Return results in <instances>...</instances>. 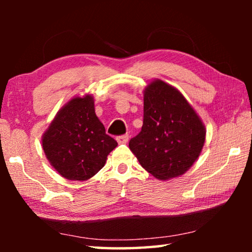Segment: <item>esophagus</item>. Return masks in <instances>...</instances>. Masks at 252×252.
<instances>
[{
	"mask_svg": "<svg viewBox=\"0 0 252 252\" xmlns=\"http://www.w3.org/2000/svg\"><path fill=\"white\" fill-rule=\"evenodd\" d=\"M117 141H118V143H126L127 141H129V135H127V134H125V135H120V136H118V138H117Z\"/></svg>",
	"mask_w": 252,
	"mask_h": 252,
	"instance_id": "34e87169",
	"label": "esophagus"
}]
</instances>
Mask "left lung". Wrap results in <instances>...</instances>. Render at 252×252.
<instances>
[{
    "mask_svg": "<svg viewBox=\"0 0 252 252\" xmlns=\"http://www.w3.org/2000/svg\"><path fill=\"white\" fill-rule=\"evenodd\" d=\"M206 127L182 93L156 79L143 92V126L129 148L142 168L159 180L180 177L198 159Z\"/></svg>",
    "mask_w": 252,
    "mask_h": 252,
    "instance_id": "1",
    "label": "left lung"
}]
</instances>
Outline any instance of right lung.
<instances>
[{"mask_svg": "<svg viewBox=\"0 0 252 252\" xmlns=\"http://www.w3.org/2000/svg\"><path fill=\"white\" fill-rule=\"evenodd\" d=\"M117 146L96 117L91 94L75 96L63 105L42 136L46 159L67 180L92 178Z\"/></svg>", "mask_w": 252, "mask_h": 252, "instance_id": "right-lung-1", "label": "right lung"}]
</instances>
